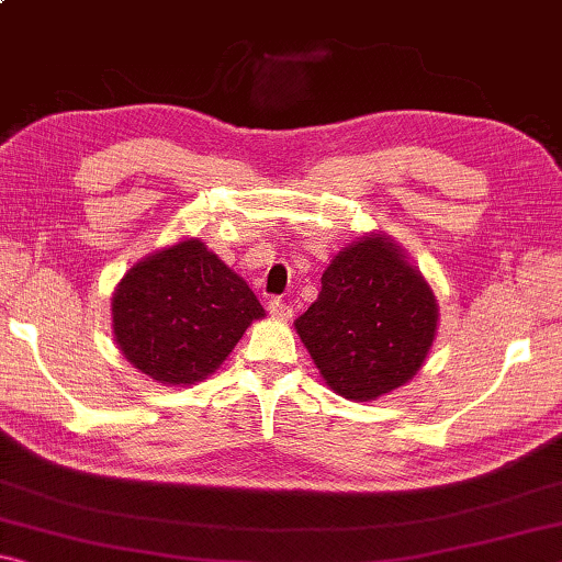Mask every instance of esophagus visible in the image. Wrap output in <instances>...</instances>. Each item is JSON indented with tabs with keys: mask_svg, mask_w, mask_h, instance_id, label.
Returning a JSON list of instances; mask_svg holds the SVG:
<instances>
[{
	"mask_svg": "<svg viewBox=\"0 0 562 562\" xmlns=\"http://www.w3.org/2000/svg\"><path fill=\"white\" fill-rule=\"evenodd\" d=\"M268 312H270L274 319H282V322L292 317V307L284 300H280V297H272L268 302Z\"/></svg>",
	"mask_w": 562,
	"mask_h": 562,
	"instance_id": "34e87169",
	"label": "esophagus"
}]
</instances>
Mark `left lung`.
<instances>
[{
    "label": "left lung",
    "instance_id": "8db88e82",
    "mask_svg": "<svg viewBox=\"0 0 562 562\" xmlns=\"http://www.w3.org/2000/svg\"><path fill=\"white\" fill-rule=\"evenodd\" d=\"M434 290L386 235H364L335 255L319 297L294 329L339 396L372 402L404 386L434 345Z\"/></svg>",
    "mask_w": 562,
    "mask_h": 562
}]
</instances>
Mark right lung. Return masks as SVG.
<instances>
[{"label": "right lung", "instance_id": "1", "mask_svg": "<svg viewBox=\"0 0 562 562\" xmlns=\"http://www.w3.org/2000/svg\"><path fill=\"white\" fill-rule=\"evenodd\" d=\"M111 317L113 339L138 372L188 386L213 374L265 310L240 274L188 237L123 274Z\"/></svg>", "mask_w": 562, "mask_h": 562}]
</instances>
